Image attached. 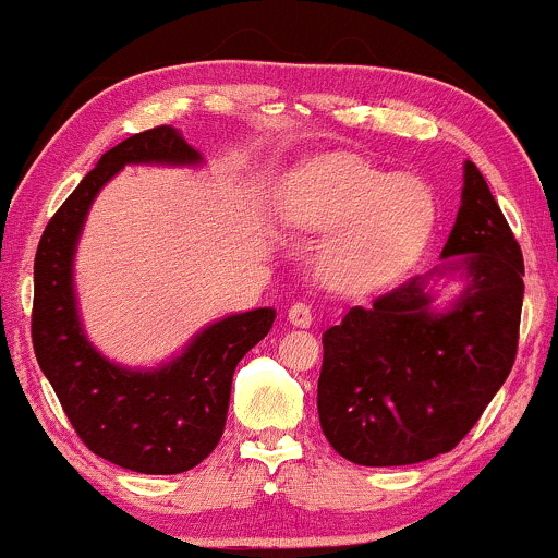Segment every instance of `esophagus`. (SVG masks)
<instances>
[{
    "label": "esophagus",
    "mask_w": 558,
    "mask_h": 558,
    "mask_svg": "<svg viewBox=\"0 0 558 558\" xmlns=\"http://www.w3.org/2000/svg\"><path fill=\"white\" fill-rule=\"evenodd\" d=\"M288 323L296 325V328H310V325L315 323V312H312V306L304 304V301H296V304L288 310Z\"/></svg>",
    "instance_id": "obj_1"
}]
</instances>
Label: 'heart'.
<instances>
[{
    "label": "heart",
    "mask_w": 558,
    "mask_h": 558,
    "mask_svg": "<svg viewBox=\"0 0 558 558\" xmlns=\"http://www.w3.org/2000/svg\"><path fill=\"white\" fill-rule=\"evenodd\" d=\"M435 204L417 181L362 159H338L306 172L283 204V222L301 233H336L323 275L343 291L393 278L430 235Z\"/></svg>",
    "instance_id": "heart-1"
}]
</instances>
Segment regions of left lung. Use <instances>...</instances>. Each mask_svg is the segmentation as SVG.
Here are the masks:
<instances>
[{
  "instance_id": "obj_1",
  "label": "left lung",
  "mask_w": 558,
  "mask_h": 558,
  "mask_svg": "<svg viewBox=\"0 0 558 558\" xmlns=\"http://www.w3.org/2000/svg\"><path fill=\"white\" fill-rule=\"evenodd\" d=\"M440 257L435 275L466 278L448 312L430 306L427 278H412L323 332L319 425L349 462L401 466L451 451L514 367L522 248L472 162Z\"/></svg>"
}]
</instances>
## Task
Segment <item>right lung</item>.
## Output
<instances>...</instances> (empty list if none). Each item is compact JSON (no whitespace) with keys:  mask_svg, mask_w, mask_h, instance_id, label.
Masks as SVG:
<instances>
[{"mask_svg":"<svg viewBox=\"0 0 558 558\" xmlns=\"http://www.w3.org/2000/svg\"><path fill=\"white\" fill-rule=\"evenodd\" d=\"M141 162L198 165L202 155L170 125L136 133L101 155L38 241L31 338L38 367L88 451L141 475H178L220 444L235 364L270 332L275 310L213 323L157 369H125L86 341L73 291L75 243L101 185Z\"/></svg>","mask_w":558,"mask_h":558,"instance_id":"obj_1","label":"right lung"}]
</instances>
